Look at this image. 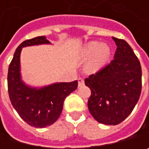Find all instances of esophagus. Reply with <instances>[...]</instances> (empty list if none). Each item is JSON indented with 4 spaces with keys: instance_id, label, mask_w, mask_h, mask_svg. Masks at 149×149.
Wrapping results in <instances>:
<instances>
[{
    "instance_id": "obj_1",
    "label": "esophagus",
    "mask_w": 149,
    "mask_h": 149,
    "mask_svg": "<svg viewBox=\"0 0 149 149\" xmlns=\"http://www.w3.org/2000/svg\"><path fill=\"white\" fill-rule=\"evenodd\" d=\"M83 85H84V79L79 78V87H81V86H83Z\"/></svg>"
}]
</instances>
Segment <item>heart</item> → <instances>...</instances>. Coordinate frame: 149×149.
Here are the masks:
<instances>
[{
    "label": "heart",
    "instance_id": "1",
    "mask_svg": "<svg viewBox=\"0 0 149 149\" xmlns=\"http://www.w3.org/2000/svg\"><path fill=\"white\" fill-rule=\"evenodd\" d=\"M92 56L93 58L85 65V70L88 73H95L105 64L110 56V48L104 44L91 42L84 47L80 57L87 60Z\"/></svg>",
    "mask_w": 149,
    "mask_h": 149
}]
</instances>
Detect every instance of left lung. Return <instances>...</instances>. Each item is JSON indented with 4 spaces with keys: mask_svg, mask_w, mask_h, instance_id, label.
I'll list each match as a JSON object with an SVG mask.
<instances>
[{
    "mask_svg": "<svg viewBox=\"0 0 149 149\" xmlns=\"http://www.w3.org/2000/svg\"><path fill=\"white\" fill-rule=\"evenodd\" d=\"M117 49L109 64L85 79L91 95L88 107L97 122L116 125L132 112L141 93V66L129 44L113 37Z\"/></svg>",
    "mask_w": 149,
    "mask_h": 149,
    "instance_id": "1",
    "label": "left lung"
}]
</instances>
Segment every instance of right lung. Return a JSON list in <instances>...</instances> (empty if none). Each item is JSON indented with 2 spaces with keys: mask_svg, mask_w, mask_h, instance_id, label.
<instances>
[{
  "mask_svg": "<svg viewBox=\"0 0 149 149\" xmlns=\"http://www.w3.org/2000/svg\"><path fill=\"white\" fill-rule=\"evenodd\" d=\"M45 36L26 40L16 49L8 71V91L14 109L32 127L45 128L60 117L66 97L78 88V81L57 82L42 88H33L21 79L20 53L23 47L50 45Z\"/></svg>",
  "mask_w": 149,
  "mask_h": 149,
  "instance_id": "1",
  "label": "right lung"
}]
</instances>
